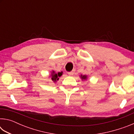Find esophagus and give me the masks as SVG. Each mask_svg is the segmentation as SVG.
<instances>
[{
  "label": "esophagus",
  "instance_id": "esophagus-1",
  "mask_svg": "<svg viewBox=\"0 0 134 134\" xmlns=\"http://www.w3.org/2000/svg\"><path fill=\"white\" fill-rule=\"evenodd\" d=\"M74 74V70H73V71H71L68 72V74H69V75L70 76H73Z\"/></svg>",
  "mask_w": 134,
  "mask_h": 134
}]
</instances>
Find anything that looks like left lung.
<instances>
[{
    "label": "left lung",
    "mask_w": 134,
    "mask_h": 134,
    "mask_svg": "<svg viewBox=\"0 0 134 134\" xmlns=\"http://www.w3.org/2000/svg\"><path fill=\"white\" fill-rule=\"evenodd\" d=\"M87 76L86 75V74H80V78L81 79V80L82 81H85V80H87Z\"/></svg>",
    "instance_id": "8db88e82"
}]
</instances>
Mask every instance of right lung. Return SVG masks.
Wrapping results in <instances>:
<instances>
[{"mask_svg":"<svg viewBox=\"0 0 134 134\" xmlns=\"http://www.w3.org/2000/svg\"><path fill=\"white\" fill-rule=\"evenodd\" d=\"M63 75V71L58 72V73H56L55 71L54 70H52L51 71L50 76H49V77H51V80L53 81V83H56L59 80V78Z\"/></svg>","mask_w":134,"mask_h":134,"instance_id":"obj_1","label":"right lung"}]
</instances>
